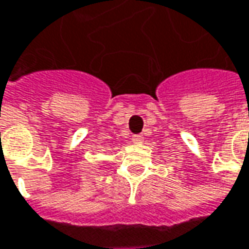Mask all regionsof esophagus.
I'll use <instances>...</instances> for the list:
<instances>
[{
  "mask_svg": "<svg viewBox=\"0 0 249 249\" xmlns=\"http://www.w3.org/2000/svg\"><path fill=\"white\" fill-rule=\"evenodd\" d=\"M143 135H140V133H139V135H133V136H132V142H135V143H140V142H143Z\"/></svg>",
  "mask_w": 249,
  "mask_h": 249,
  "instance_id": "34e87169",
  "label": "esophagus"
}]
</instances>
